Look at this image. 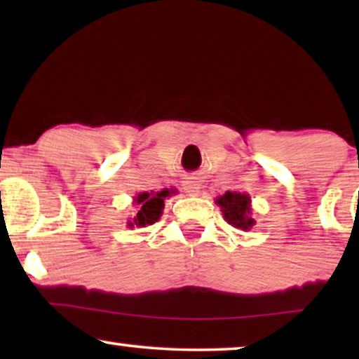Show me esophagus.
<instances>
[{
  "label": "esophagus",
  "instance_id": "1",
  "mask_svg": "<svg viewBox=\"0 0 359 359\" xmlns=\"http://www.w3.org/2000/svg\"><path fill=\"white\" fill-rule=\"evenodd\" d=\"M184 189L189 196H198L201 193V184L198 183V181L189 180L184 183Z\"/></svg>",
  "mask_w": 359,
  "mask_h": 359
}]
</instances>
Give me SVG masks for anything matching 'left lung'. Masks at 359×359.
<instances>
[{"label":"left lung","instance_id":"8db88e82","mask_svg":"<svg viewBox=\"0 0 359 359\" xmlns=\"http://www.w3.org/2000/svg\"><path fill=\"white\" fill-rule=\"evenodd\" d=\"M215 204L222 210L224 219L235 229L250 230L257 224L253 219L252 198L247 193L225 191V194L215 198Z\"/></svg>","mask_w":359,"mask_h":359}]
</instances>
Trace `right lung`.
Masks as SVG:
<instances>
[{"mask_svg": "<svg viewBox=\"0 0 359 359\" xmlns=\"http://www.w3.org/2000/svg\"><path fill=\"white\" fill-rule=\"evenodd\" d=\"M176 194L175 189H161L156 191V193H139L134 196V205H135V215L127 220V227H147V225L155 224L156 220L161 217L165 208V199L170 198V196Z\"/></svg>", "mask_w": 359, "mask_h": 359, "instance_id": "add662e5", "label": "right lung"}]
</instances>
